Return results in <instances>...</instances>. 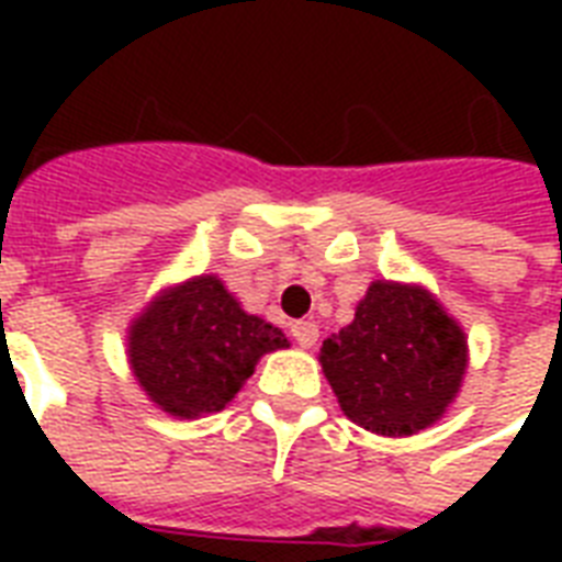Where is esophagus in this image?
<instances>
[{
	"label": "esophagus",
	"instance_id": "1",
	"mask_svg": "<svg viewBox=\"0 0 562 562\" xmlns=\"http://www.w3.org/2000/svg\"><path fill=\"white\" fill-rule=\"evenodd\" d=\"M291 335H294V341L303 347V350H312L321 338V329H317L315 321H294L291 324Z\"/></svg>",
	"mask_w": 562,
	"mask_h": 562
}]
</instances>
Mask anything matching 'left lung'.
<instances>
[{"label": "left lung", "instance_id": "left-lung-1", "mask_svg": "<svg viewBox=\"0 0 562 562\" xmlns=\"http://www.w3.org/2000/svg\"><path fill=\"white\" fill-rule=\"evenodd\" d=\"M317 359L356 426L411 437L435 426L461 393L470 347L426 285L373 280L352 324L329 335Z\"/></svg>", "mask_w": 562, "mask_h": 562}]
</instances>
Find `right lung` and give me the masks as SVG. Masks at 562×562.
Listing matches in <instances>:
<instances>
[{"label":"right lung","mask_w":562,"mask_h":562,"mask_svg":"<svg viewBox=\"0 0 562 562\" xmlns=\"http://www.w3.org/2000/svg\"><path fill=\"white\" fill-rule=\"evenodd\" d=\"M280 326L241 308L215 273L162 289L127 326V364L169 417L227 408L265 352L285 350Z\"/></svg>","instance_id":"add662e5"}]
</instances>
